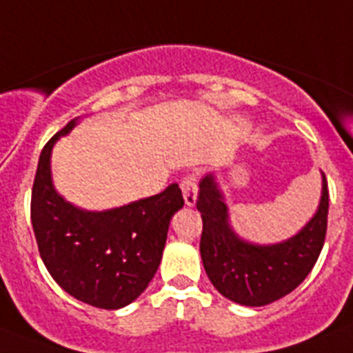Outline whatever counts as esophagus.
<instances>
[{"instance_id":"1","label":"esophagus","mask_w":353,"mask_h":353,"mask_svg":"<svg viewBox=\"0 0 353 353\" xmlns=\"http://www.w3.org/2000/svg\"><path fill=\"white\" fill-rule=\"evenodd\" d=\"M180 189H182L183 201L187 207H194L196 199H198V183H196L194 174H187L180 182Z\"/></svg>"}]
</instances>
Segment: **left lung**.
Wrapping results in <instances>:
<instances>
[{"label": "left lung", "instance_id": "left-lung-1", "mask_svg": "<svg viewBox=\"0 0 353 353\" xmlns=\"http://www.w3.org/2000/svg\"><path fill=\"white\" fill-rule=\"evenodd\" d=\"M198 210L203 219L199 252L215 290L242 305H267L297 288L316 263L327 233L329 191L322 173V198L297 235L279 244H252L230 224V210L214 173L199 182Z\"/></svg>", "mask_w": 353, "mask_h": 353}]
</instances>
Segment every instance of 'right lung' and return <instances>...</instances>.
<instances>
[{
	"label": "right lung",
	"mask_w": 353,
	"mask_h": 353,
	"mask_svg": "<svg viewBox=\"0 0 353 353\" xmlns=\"http://www.w3.org/2000/svg\"><path fill=\"white\" fill-rule=\"evenodd\" d=\"M76 123L68 121L40 154L31 224L46 269L68 295L101 310H120L157 272L170 221L183 207L182 191L171 183L159 194L102 212L72 205L54 189L51 152Z\"/></svg>",
	"instance_id": "obj_1"
}]
</instances>
